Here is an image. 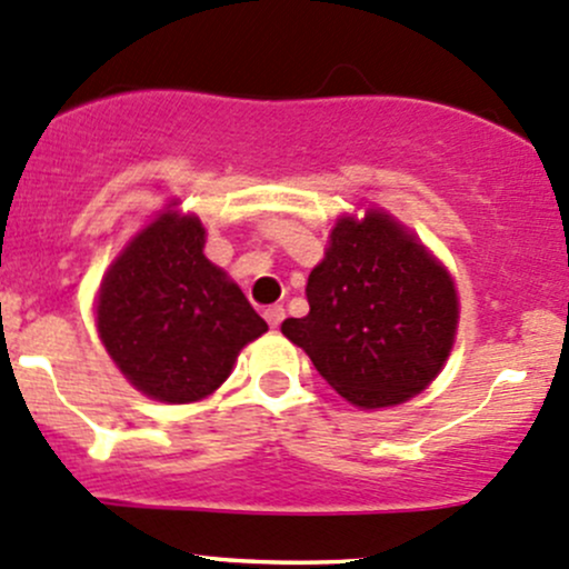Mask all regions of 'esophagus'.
<instances>
[{
  "label": "esophagus",
  "mask_w": 569,
  "mask_h": 569,
  "mask_svg": "<svg viewBox=\"0 0 569 569\" xmlns=\"http://www.w3.org/2000/svg\"><path fill=\"white\" fill-rule=\"evenodd\" d=\"M266 320H268V326H271V328H279V323L284 320V309L282 307H268L266 309Z\"/></svg>",
  "instance_id": "obj_1"
}]
</instances>
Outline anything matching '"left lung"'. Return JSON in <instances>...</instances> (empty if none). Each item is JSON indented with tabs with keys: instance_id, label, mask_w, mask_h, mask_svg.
<instances>
[{
	"instance_id": "obj_1",
	"label": "left lung",
	"mask_w": 569,
	"mask_h": 569,
	"mask_svg": "<svg viewBox=\"0 0 569 569\" xmlns=\"http://www.w3.org/2000/svg\"><path fill=\"white\" fill-rule=\"evenodd\" d=\"M307 301V318H287L282 333L359 408L411 400L452 353V277L383 210L333 224L323 262L309 273Z\"/></svg>"
}]
</instances>
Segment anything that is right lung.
<instances>
[{
    "label": "right lung",
    "instance_id": "1",
    "mask_svg": "<svg viewBox=\"0 0 569 569\" xmlns=\"http://www.w3.org/2000/svg\"><path fill=\"white\" fill-rule=\"evenodd\" d=\"M202 249V221L167 210L122 249L98 292V333L111 361L169 406L213 395L238 353L268 331Z\"/></svg>",
    "mask_w": 569,
    "mask_h": 569
}]
</instances>
